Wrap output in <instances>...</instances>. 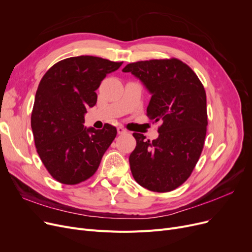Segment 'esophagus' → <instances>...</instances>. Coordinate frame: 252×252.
<instances>
[{
	"label": "esophagus",
	"mask_w": 252,
	"mask_h": 252,
	"mask_svg": "<svg viewBox=\"0 0 252 252\" xmlns=\"http://www.w3.org/2000/svg\"><path fill=\"white\" fill-rule=\"evenodd\" d=\"M126 129L122 127V126H118L117 127V134L118 135H123V134H126Z\"/></svg>",
	"instance_id": "obj_1"
}]
</instances>
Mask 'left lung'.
Segmentation results:
<instances>
[{"instance_id": "1", "label": "left lung", "mask_w": 252, "mask_h": 252, "mask_svg": "<svg viewBox=\"0 0 252 252\" xmlns=\"http://www.w3.org/2000/svg\"><path fill=\"white\" fill-rule=\"evenodd\" d=\"M139 78L151 94L147 116L159 122V136L137 141L129 155L136 182L154 192L175 190L186 181L199 159L206 136V94L199 78L178 59L129 63L123 69Z\"/></svg>"}]
</instances>
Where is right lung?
Here are the masks:
<instances>
[{
	"instance_id": "obj_1",
	"label": "right lung",
	"mask_w": 252,
	"mask_h": 252,
	"mask_svg": "<svg viewBox=\"0 0 252 252\" xmlns=\"http://www.w3.org/2000/svg\"><path fill=\"white\" fill-rule=\"evenodd\" d=\"M94 56L70 57L46 72L35 93L32 129L36 151L56 181L75 185L96 173L116 127H86L87 108L96 105V90L108 73L121 67Z\"/></svg>"
}]
</instances>
